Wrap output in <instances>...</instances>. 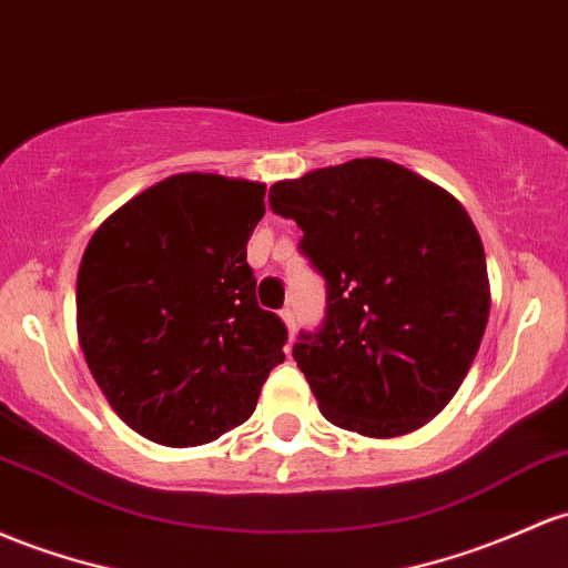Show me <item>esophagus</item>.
Returning a JSON list of instances; mask_svg holds the SVG:
<instances>
[{"label": "esophagus", "instance_id": "esophagus-1", "mask_svg": "<svg viewBox=\"0 0 568 568\" xmlns=\"http://www.w3.org/2000/svg\"><path fill=\"white\" fill-rule=\"evenodd\" d=\"M280 315H283L285 326H288V334L294 336V334H296V313H294V307H285Z\"/></svg>", "mask_w": 568, "mask_h": 568}]
</instances>
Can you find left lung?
Instances as JSON below:
<instances>
[{
    "instance_id": "obj_1",
    "label": "left lung",
    "mask_w": 568,
    "mask_h": 568,
    "mask_svg": "<svg viewBox=\"0 0 568 568\" xmlns=\"http://www.w3.org/2000/svg\"><path fill=\"white\" fill-rule=\"evenodd\" d=\"M302 229L326 313L294 361L326 420L402 436L445 409L488 326L479 234L456 199L385 159H355L270 189Z\"/></svg>"
}]
</instances>
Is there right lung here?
<instances>
[{
    "label": "right lung",
    "mask_w": 568,
    "mask_h": 568,
    "mask_svg": "<svg viewBox=\"0 0 568 568\" xmlns=\"http://www.w3.org/2000/svg\"><path fill=\"white\" fill-rule=\"evenodd\" d=\"M266 185L172 174L91 236L78 274L80 347L121 420L170 447L253 415L288 328L258 307L247 240Z\"/></svg>",
    "instance_id": "right-lung-1"
}]
</instances>
